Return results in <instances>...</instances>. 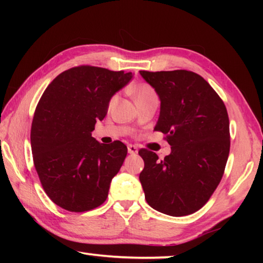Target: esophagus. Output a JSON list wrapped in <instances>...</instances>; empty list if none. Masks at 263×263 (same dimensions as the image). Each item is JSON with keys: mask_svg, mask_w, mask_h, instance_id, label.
<instances>
[{"mask_svg": "<svg viewBox=\"0 0 263 263\" xmlns=\"http://www.w3.org/2000/svg\"><path fill=\"white\" fill-rule=\"evenodd\" d=\"M127 151L130 154H137L138 153V147L135 145H127Z\"/></svg>", "mask_w": 263, "mask_h": 263, "instance_id": "34e87169", "label": "esophagus"}]
</instances>
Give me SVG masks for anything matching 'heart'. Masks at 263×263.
I'll return each instance as SVG.
<instances>
[{
	"label": "heart",
	"mask_w": 263,
	"mask_h": 263,
	"mask_svg": "<svg viewBox=\"0 0 263 263\" xmlns=\"http://www.w3.org/2000/svg\"><path fill=\"white\" fill-rule=\"evenodd\" d=\"M132 94L133 97H135L137 104L148 99H152V97H157V92H155L153 87L149 86L148 83H139L138 86L133 88ZM115 100L116 97H112V99H111V103H112Z\"/></svg>",
	"instance_id": "b5f03b06"
}]
</instances>
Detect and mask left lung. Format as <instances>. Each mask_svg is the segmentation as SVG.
Masks as SVG:
<instances>
[{
  "mask_svg": "<svg viewBox=\"0 0 263 263\" xmlns=\"http://www.w3.org/2000/svg\"><path fill=\"white\" fill-rule=\"evenodd\" d=\"M161 101L154 130L166 135L164 159L142 148L139 175L151 206L169 216L198 211L224 175L230 153V121L224 102L201 75L185 69L140 70Z\"/></svg>",
  "mask_w": 263,
  "mask_h": 263,
  "instance_id": "1",
  "label": "left lung"
}]
</instances>
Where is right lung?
Masks as SVG:
<instances>
[{
  "mask_svg": "<svg viewBox=\"0 0 263 263\" xmlns=\"http://www.w3.org/2000/svg\"><path fill=\"white\" fill-rule=\"evenodd\" d=\"M132 73L82 65L48 84L31 126L33 163L53 203L70 212L92 210L105 202L110 182L127 154L116 140L103 145L91 137L110 99L130 82Z\"/></svg>",
  "mask_w": 263,
  "mask_h": 263,
  "instance_id": "1",
  "label": "right lung"
}]
</instances>
